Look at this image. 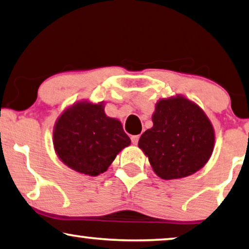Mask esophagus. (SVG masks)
<instances>
[{"mask_svg": "<svg viewBox=\"0 0 249 249\" xmlns=\"http://www.w3.org/2000/svg\"><path fill=\"white\" fill-rule=\"evenodd\" d=\"M139 139H140V135H132L131 136V140H132L133 144H138Z\"/></svg>", "mask_w": 249, "mask_h": 249, "instance_id": "esophagus-1", "label": "esophagus"}]
</instances>
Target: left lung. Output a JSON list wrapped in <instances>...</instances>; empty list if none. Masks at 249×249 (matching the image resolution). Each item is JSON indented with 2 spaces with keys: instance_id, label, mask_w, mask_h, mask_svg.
Masks as SVG:
<instances>
[{
  "instance_id": "8db88e82",
  "label": "left lung",
  "mask_w": 249,
  "mask_h": 249,
  "mask_svg": "<svg viewBox=\"0 0 249 249\" xmlns=\"http://www.w3.org/2000/svg\"><path fill=\"white\" fill-rule=\"evenodd\" d=\"M153 126L141 135L139 148L153 171L164 180L195 174L205 166L214 148V129L202 108L184 96L156 104Z\"/></svg>"
}]
</instances>
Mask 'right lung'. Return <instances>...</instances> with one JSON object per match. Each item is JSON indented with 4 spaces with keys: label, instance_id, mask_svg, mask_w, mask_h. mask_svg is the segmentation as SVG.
Wrapping results in <instances>:
<instances>
[{
    "label": "right lung",
    "instance_id": "obj_1",
    "mask_svg": "<svg viewBox=\"0 0 249 249\" xmlns=\"http://www.w3.org/2000/svg\"><path fill=\"white\" fill-rule=\"evenodd\" d=\"M53 144L63 163L76 173L94 177L108 169L131 140L120 121L105 114L104 101L82 100L59 115Z\"/></svg>",
    "mask_w": 249,
    "mask_h": 249
}]
</instances>
